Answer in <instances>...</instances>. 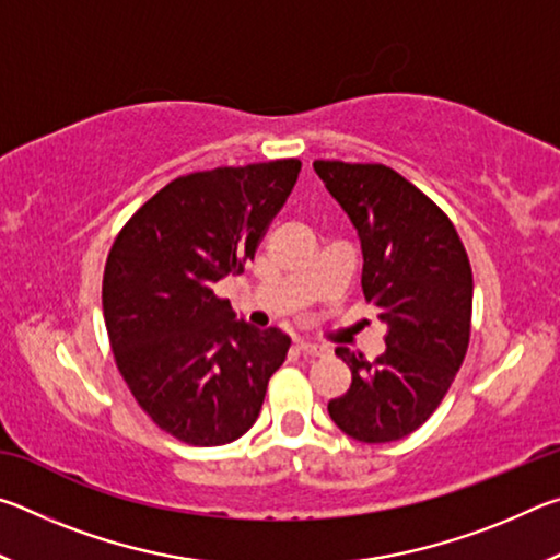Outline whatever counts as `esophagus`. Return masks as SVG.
Wrapping results in <instances>:
<instances>
[{"mask_svg":"<svg viewBox=\"0 0 560 560\" xmlns=\"http://www.w3.org/2000/svg\"><path fill=\"white\" fill-rule=\"evenodd\" d=\"M296 350H299V353H303V355H308V358H324L326 355V348L324 346L306 343V340H299Z\"/></svg>","mask_w":560,"mask_h":560,"instance_id":"esophagus-1","label":"esophagus"}]
</instances>
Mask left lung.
I'll use <instances>...</instances> for the list:
<instances>
[{"mask_svg": "<svg viewBox=\"0 0 560 560\" xmlns=\"http://www.w3.org/2000/svg\"><path fill=\"white\" fill-rule=\"evenodd\" d=\"M314 170L355 226L365 301L387 324L375 360L336 348L353 383L328 402V415L358 442L402 440L438 410L467 355V249L450 217L393 167L316 160Z\"/></svg>", "mask_w": 560, "mask_h": 560, "instance_id": "8db88e82", "label": "left lung"}]
</instances>
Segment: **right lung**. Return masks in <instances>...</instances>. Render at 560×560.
I'll return each instance as SVG.
<instances>
[{
	"label": "right lung",
	"mask_w": 560,
	"mask_h": 560,
	"mask_svg": "<svg viewBox=\"0 0 560 560\" xmlns=\"http://www.w3.org/2000/svg\"><path fill=\"white\" fill-rule=\"evenodd\" d=\"M301 160L214 167L167 183L130 217L103 271V316L132 397L192 447L257 422L291 338L254 328L214 293L244 271L299 179Z\"/></svg>",
	"instance_id": "1"
}]
</instances>
